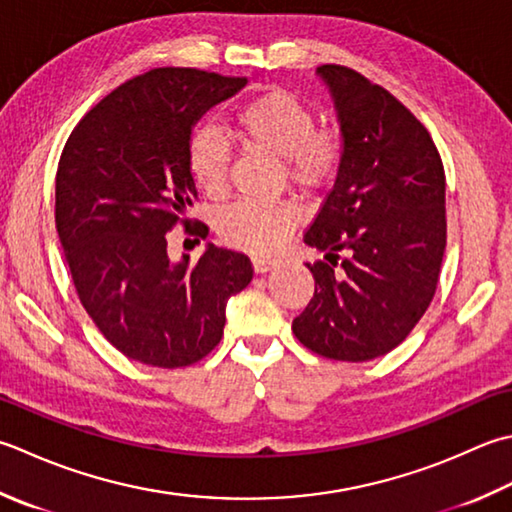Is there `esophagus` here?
<instances>
[{"instance_id": "34e87169", "label": "esophagus", "mask_w": 512, "mask_h": 512, "mask_svg": "<svg viewBox=\"0 0 512 512\" xmlns=\"http://www.w3.org/2000/svg\"><path fill=\"white\" fill-rule=\"evenodd\" d=\"M250 262H253V268H255L257 275H264V273H268V270H273L277 266L273 257H264V255H255L253 259H250Z\"/></svg>"}]
</instances>
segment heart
Wrapping results in <instances>:
<instances>
[{
	"label": "heart",
	"instance_id": "heart-1",
	"mask_svg": "<svg viewBox=\"0 0 512 512\" xmlns=\"http://www.w3.org/2000/svg\"><path fill=\"white\" fill-rule=\"evenodd\" d=\"M315 113L297 95L282 88L248 99L237 108L233 130L246 148L266 150L282 159L284 175L299 188H317L337 173L344 144L335 130L317 128ZM230 144L215 128H197L188 142V168L199 188L210 197H222L230 175ZM297 224L290 202H242L226 208L217 219V233L226 244L270 253Z\"/></svg>",
	"mask_w": 512,
	"mask_h": 512
}]
</instances>
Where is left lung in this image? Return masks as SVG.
<instances>
[{
	"label": "left lung",
	"instance_id": "left-lung-1",
	"mask_svg": "<svg viewBox=\"0 0 512 512\" xmlns=\"http://www.w3.org/2000/svg\"><path fill=\"white\" fill-rule=\"evenodd\" d=\"M335 99L344 153L304 242L315 295L293 319L313 353L368 362L408 337L435 297L446 248V177L426 126L353 68H317Z\"/></svg>",
	"mask_w": 512,
	"mask_h": 512
}]
</instances>
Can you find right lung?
<instances>
[{"mask_svg":"<svg viewBox=\"0 0 512 512\" xmlns=\"http://www.w3.org/2000/svg\"><path fill=\"white\" fill-rule=\"evenodd\" d=\"M246 86L197 68H155L84 115L62 150L55 224L79 302L110 344L157 368L199 362L224 335L226 304L253 279L244 253L208 244L197 264L170 262L166 233L197 197L193 126ZM199 242V239H197Z\"/></svg>","mask_w":512,"mask_h":512,"instance_id":"1","label":"right lung"}]
</instances>
